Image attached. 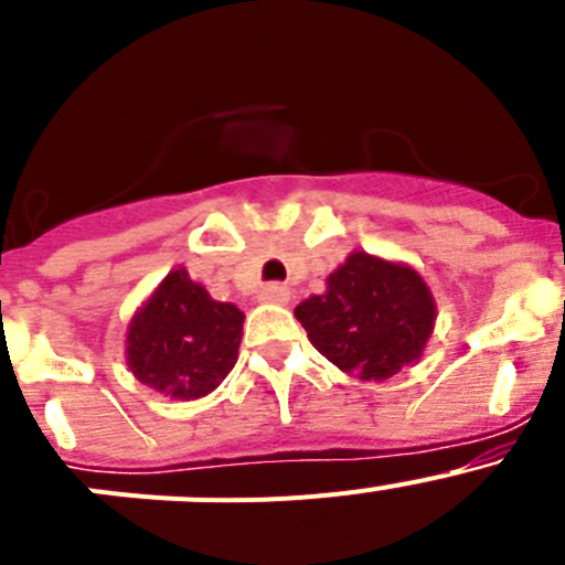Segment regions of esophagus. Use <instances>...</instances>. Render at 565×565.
I'll use <instances>...</instances> for the list:
<instances>
[{
	"mask_svg": "<svg viewBox=\"0 0 565 565\" xmlns=\"http://www.w3.org/2000/svg\"><path fill=\"white\" fill-rule=\"evenodd\" d=\"M288 288L279 286V282H268V286L259 288V302H271V306H286L288 302Z\"/></svg>",
	"mask_w": 565,
	"mask_h": 565,
	"instance_id": "34e87169",
	"label": "esophagus"
}]
</instances>
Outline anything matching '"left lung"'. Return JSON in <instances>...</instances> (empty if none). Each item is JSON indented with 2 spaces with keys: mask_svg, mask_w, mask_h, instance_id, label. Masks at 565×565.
Instances as JSON below:
<instances>
[{
  "mask_svg": "<svg viewBox=\"0 0 565 565\" xmlns=\"http://www.w3.org/2000/svg\"><path fill=\"white\" fill-rule=\"evenodd\" d=\"M328 362L362 382H384L424 356L436 328V299L407 263L351 252L328 274L326 291L294 308Z\"/></svg>",
  "mask_w": 565,
  "mask_h": 565,
  "instance_id": "left-lung-1",
  "label": "left lung"
}]
</instances>
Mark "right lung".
<instances>
[{"mask_svg": "<svg viewBox=\"0 0 565 565\" xmlns=\"http://www.w3.org/2000/svg\"><path fill=\"white\" fill-rule=\"evenodd\" d=\"M243 319L246 313L212 299L186 268H172L129 319V371L174 402L209 396L237 362Z\"/></svg>", "mask_w": 565, "mask_h": 565, "instance_id": "1", "label": "right lung"}]
</instances>
